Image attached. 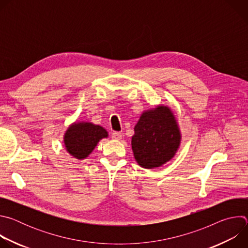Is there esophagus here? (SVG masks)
<instances>
[{
    "label": "esophagus",
    "mask_w": 248,
    "mask_h": 248,
    "mask_svg": "<svg viewBox=\"0 0 248 248\" xmlns=\"http://www.w3.org/2000/svg\"><path fill=\"white\" fill-rule=\"evenodd\" d=\"M112 138L117 139V140H120V139H122V133H121V132H118V131H114V132L112 133Z\"/></svg>",
    "instance_id": "34e87169"
}]
</instances>
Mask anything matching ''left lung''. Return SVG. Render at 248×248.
<instances>
[{"label":"left lung","mask_w":248,"mask_h":248,"mask_svg":"<svg viewBox=\"0 0 248 248\" xmlns=\"http://www.w3.org/2000/svg\"><path fill=\"white\" fill-rule=\"evenodd\" d=\"M179 124L167 106L145 111L134 126L131 147L137 164L145 169L161 167L169 162L181 144Z\"/></svg>","instance_id":"8db88e82"}]
</instances>
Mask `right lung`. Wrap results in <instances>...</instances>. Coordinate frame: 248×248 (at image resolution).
I'll return each mask as SVG.
<instances>
[{"label": "right lung", "mask_w": 248, "mask_h": 248, "mask_svg": "<svg viewBox=\"0 0 248 248\" xmlns=\"http://www.w3.org/2000/svg\"><path fill=\"white\" fill-rule=\"evenodd\" d=\"M104 127L92 123H75L66 129L63 143L66 151L73 157L82 160L87 158L102 138H107Z\"/></svg>", "instance_id": "right-lung-1"}]
</instances>
